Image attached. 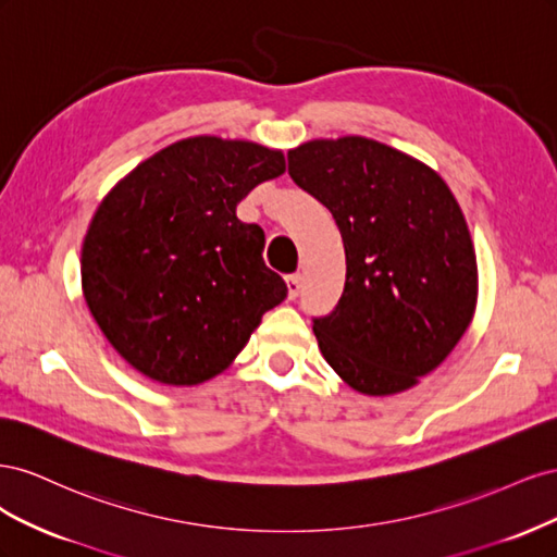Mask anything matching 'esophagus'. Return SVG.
Here are the masks:
<instances>
[{"label": "esophagus", "mask_w": 557, "mask_h": 557, "mask_svg": "<svg viewBox=\"0 0 557 557\" xmlns=\"http://www.w3.org/2000/svg\"><path fill=\"white\" fill-rule=\"evenodd\" d=\"M285 285H288V297L295 299L299 295V290H301V276L299 274L285 276Z\"/></svg>", "instance_id": "34e87169"}]
</instances>
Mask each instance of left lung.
Returning <instances> with one entry per match:
<instances>
[{"mask_svg":"<svg viewBox=\"0 0 557 557\" xmlns=\"http://www.w3.org/2000/svg\"><path fill=\"white\" fill-rule=\"evenodd\" d=\"M288 172L330 209L346 250L339 307L313 320L320 352L362 395L409 391L476 311V252L458 199L432 166L367 137L299 144Z\"/></svg>","mask_w":557,"mask_h":557,"instance_id":"left-lung-1","label":"left lung"}]
</instances>
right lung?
Returning a JSON list of instances; mask_svg holds the SVG:
<instances>
[{
	"label": "right lung",
	"mask_w": 557,
	"mask_h": 557,
	"mask_svg": "<svg viewBox=\"0 0 557 557\" xmlns=\"http://www.w3.org/2000/svg\"><path fill=\"white\" fill-rule=\"evenodd\" d=\"M283 172V150L199 134L139 162L99 201L81 288L137 372L166 385L218 376L288 295L262 260V227L237 218L239 201Z\"/></svg>",
	"instance_id": "1"
}]
</instances>
